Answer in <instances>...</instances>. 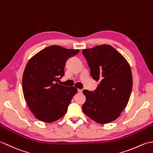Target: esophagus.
Returning a JSON list of instances; mask_svg holds the SVG:
<instances>
[{
	"label": "esophagus",
	"mask_w": 153,
	"mask_h": 153,
	"mask_svg": "<svg viewBox=\"0 0 153 153\" xmlns=\"http://www.w3.org/2000/svg\"><path fill=\"white\" fill-rule=\"evenodd\" d=\"M78 92L80 93V94H81V93L82 92V90H81V89H78Z\"/></svg>",
	"instance_id": "obj_1"
}]
</instances>
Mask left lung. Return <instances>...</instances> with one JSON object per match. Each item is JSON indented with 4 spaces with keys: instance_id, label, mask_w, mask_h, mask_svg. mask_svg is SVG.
<instances>
[{
    "instance_id": "left-lung-1",
    "label": "left lung",
    "mask_w": 153,
    "mask_h": 153,
    "mask_svg": "<svg viewBox=\"0 0 153 153\" xmlns=\"http://www.w3.org/2000/svg\"><path fill=\"white\" fill-rule=\"evenodd\" d=\"M82 54L90 68V74L97 82L96 90H83L86 101L82 111L91 120L107 124L116 120L126 107L133 80L127 60L108 45L84 49Z\"/></svg>"
}]
</instances>
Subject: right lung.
Returning <instances> with one entry per match:
<instances>
[{"mask_svg": "<svg viewBox=\"0 0 153 153\" xmlns=\"http://www.w3.org/2000/svg\"><path fill=\"white\" fill-rule=\"evenodd\" d=\"M79 52V50L52 45L36 53L27 63L22 79L23 96L37 119L50 123L67 113L78 90L58 82L65 74L67 59Z\"/></svg>", "mask_w": 153, "mask_h": 153, "instance_id": "add662e5", "label": "right lung"}]
</instances>
